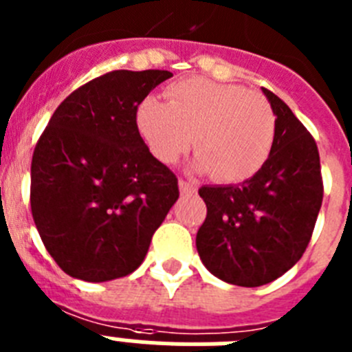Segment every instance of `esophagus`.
I'll list each match as a JSON object with an SVG mask.
<instances>
[{
  "mask_svg": "<svg viewBox=\"0 0 352 352\" xmlns=\"http://www.w3.org/2000/svg\"><path fill=\"white\" fill-rule=\"evenodd\" d=\"M178 185H179V192H182V194H185V195L195 194V190H197V185H195L194 182H190V179L179 178Z\"/></svg>",
  "mask_w": 352,
  "mask_h": 352,
  "instance_id": "obj_1",
  "label": "esophagus"
}]
</instances>
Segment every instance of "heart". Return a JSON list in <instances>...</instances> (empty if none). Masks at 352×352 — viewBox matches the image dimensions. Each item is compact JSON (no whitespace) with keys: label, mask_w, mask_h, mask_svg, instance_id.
<instances>
[{"label":"heart","mask_w":352,"mask_h":352,"mask_svg":"<svg viewBox=\"0 0 352 352\" xmlns=\"http://www.w3.org/2000/svg\"><path fill=\"white\" fill-rule=\"evenodd\" d=\"M166 104L146 98L138 126L149 151L164 164L188 148L195 167L222 182H243L268 160L275 141V114L264 96L204 77L170 84Z\"/></svg>","instance_id":"b5f03b06"}]
</instances>
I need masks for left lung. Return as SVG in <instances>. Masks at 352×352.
Listing matches in <instances>:
<instances>
[{
	"label": "left lung",
	"mask_w": 352,
	"mask_h": 352,
	"mask_svg": "<svg viewBox=\"0 0 352 352\" xmlns=\"http://www.w3.org/2000/svg\"><path fill=\"white\" fill-rule=\"evenodd\" d=\"M263 93L276 116L268 160L239 185L199 188L208 208L195 238L201 261L241 287L270 284L301 259L322 204L316 141L284 100Z\"/></svg>",
	"instance_id": "1"
}]
</instances>
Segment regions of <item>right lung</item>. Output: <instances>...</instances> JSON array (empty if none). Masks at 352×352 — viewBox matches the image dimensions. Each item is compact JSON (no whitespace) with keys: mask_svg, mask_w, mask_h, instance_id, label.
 I'll list each match as a JSON object with an SVG mask.
<instances>
[{"mask_svg":"<svg viewBox=\"0 0 352 352\" xmlns=\"http://www.w3.org/2000/svg\"><path fill=\"white\" fill-rule=\"evenodd\" d=\"M167 70H114L58 105L31 160V213L67 275L107 282L141 266L178 201V178L149 153L138 107Z\"/></svg>","mask_w":352,"mask_h":352,"instance_id":"right-lung-1","label":"right lung"}]
</instances>
